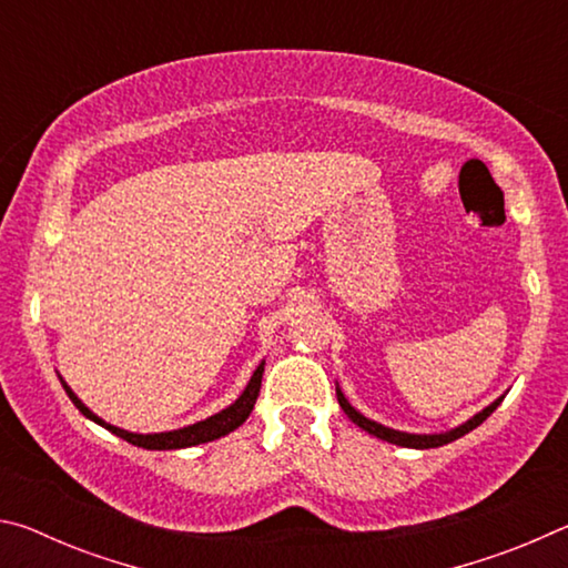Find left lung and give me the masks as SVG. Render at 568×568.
I'll return each mask as SVG.
<instances>
[{
    "instance_id": "8db88e82",
    "label": "left lung",
    "mask_w": 568,
    "mask_h": 568,
    "mask_svg": "<svg viewBox=\"0 0 568 568\" xmlns=\"http://www.w3.org/2000/svg\"><path fill=\"white\" fill-rule=\"evenodd\" d=\"M335 396H338L341 408L345 410V416H348L355 423V426H361L363 430H368L371 436H376L381 440H388V444L406 446V448H438V446H446V444H450V440L466 436L468 430H474L476 426H480V423H484L488 416H491V413L498 406H501V400H504V396L496 398L491 406H486L484 410L476 413L474 418L466 420V423H460V426L454 428V430H446V434H406V430H393L388 426H381V423H376V420L365 418L363 413H358V410L351 406L348 398H345L343 393H341V388H335Z\"/></svg>"
}]
</instances>
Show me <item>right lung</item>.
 I'll return each mask as SVG.
<instances>
[{
    "label": "right lung",
    "instance_id": "obj_1",
    "mask_svg": "<svg viewBox=\"0 0 568 568\" xmlns=\"http://www.w3.org/2000/svg\"><path fill=\"white\" fill-rule=\"evenodd\" d=\"M263 371H265V363H261L253 373V378H250L247 388L243 390V396H240L233 406H227L225 410L215 413V416H210L205 420H197L192 423V426L185 428H178V430H165V434H130V430H122L118 426H110V423H104L100 416H94V413L84 406V403L74 396L72 388L62 383L67 396L74 403L77 408L82 410V416H88L90 420L100 423L102 428L112 430L114 436H120L128 440L132 446H140V448H148V450H172V448H190V446H200V444H207V440H215L220 436H227L230 430H235L237 426H243L245 418L253 413V406L257 400V393H261V381H263Z\"/></svg>",
    "mask_w": 568,
    "mask_h": 568
}]
</instances>
